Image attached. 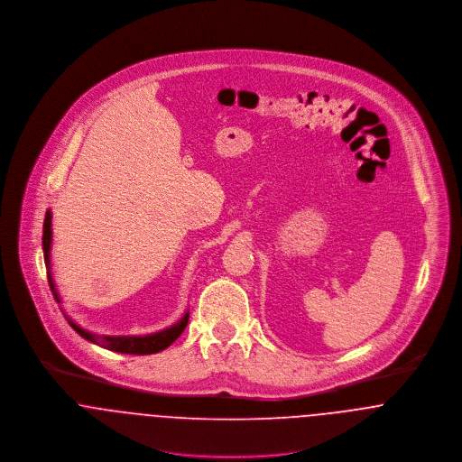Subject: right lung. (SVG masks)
<instances>
[{
    "instance_id": "right-lung-1",
    "label": "right lung",
    "mask_w": 462,
    "mask_h": 462,
    "mask_svg": "<svg viewBox=\"0 0 462 462\" xmlns=\"http://www.w3.org/2000/svg\"><path fill=\"white\" fill-rule=\"evenodd\" d=\"M51 210H48L46 212V219H44V232H42V250H44V262H46V267H48V280H50L52 296H54L56 303H61L51 273ZM65 319L69 320V324L72 326V329L78 335H81L85 340H88V342H92L96 346H101V347L107 349V351L122 353V355H154V353L164 351L166 347H170L180 337V333L188 326L189 311H186L170 328H164V329H161L157 333H151V335H115V337L113 335H96V333H90L88 329H83L81 326H78L67 315H65Z\"/></svg>"
}]
</instances>
